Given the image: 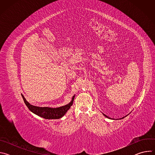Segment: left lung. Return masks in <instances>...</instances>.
<instances>
[{"label":"left lung","mask_w":155,"mask_h":155,"mask_svg":"<svg viewBox=\"0 0 155 155\" xmlns=\"http://www.w3.org/2000/svg\"><path fill=\"white\" fill-rule=\"evenodd\" d=\"M102 114H103V115H104V116H105V117L106 118H109V119H112V118H109V117H108V116H107L106 115L104 114L103 113H102ZM128 115H129V114H128ZM127 117V115H126V116H125V117H123V118H120V120H121V119H123V118H124V117Z\"/></svg>","instance_id":"obj_1"}]
</instances>
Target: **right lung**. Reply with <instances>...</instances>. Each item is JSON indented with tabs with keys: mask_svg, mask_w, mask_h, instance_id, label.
Listing matches in <instances>:
<instances>
[{
	"mask_svg": "<svg viewBox=\"0 0 155 155\" xmlns=\"http://www.w3.org/2000/svg\"><path fill=\"white\" fill-rule=\"evenodd\" d=\"M22 97L23 99V101L30 110L31 112L34 113V114L43 118L45 119L48 120H52V119H59L62 118L65 114L68 112V110H69L73 104V102L74 100L75 95L72 97L71 101L64 106H61L59 107L56 108H52V107H37L33 105H31L29 103L24 96L21 94Z\"/></svg>",
	"mask_w": 155,
	"mask_h": 155,
	"instance_id": "add662e5",
	"label": "right lung"
}]
</instances>
